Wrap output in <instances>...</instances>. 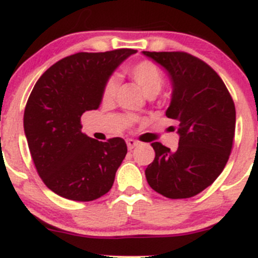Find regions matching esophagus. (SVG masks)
Returning a JSON list of instances; mask_svg holds the SVG:
<instances>
[{
    "instance_id": "34e87169",
    "label": "esophagus",
    "mask_w": 258,
    "mask_h": 258,
    "mask_svg": "<svg viewBox=\"0 0 258 258\" xmlns=\"http://www.w3.org/2000/svg\"><path fill=\"white\" fill-rule=\"evenodd\" d=\"M126 143H127V148H128L130 150H132V149L136 148V146L139 145V141L134 140V139H128V140H127Z\"/></svg>"
}]
</instances>
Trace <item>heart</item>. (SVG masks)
I'll return each mask as SVG.
<instances>
[{"mask_svg":"<svg viewBox=\"0 0 258 258\" xmlns=\"http://www.w3.org/2000/svg\"><path fill=\"white\" fill-rule=\"evenodd\" d=\"M126 72L134 79L135 83L140 86L143 93L148 96H155L159 91L162 90L163 85H164V74L160 70V67L153 61L149 59H144V61L136 62V63L131 64V66L126 67ZM115 90H117V80L114 78H110L105 81L104 86H103L102 91V100L104 103H110L114 99ZM136 118L134 117H126L124 122L126 124L135 123Z\"/></svg>","mask_w":258,"mask_h":258,"instance_id":"1","label":"heart"}]
</instances>
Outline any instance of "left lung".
<instances>
[{
	"instance_id": "8db88e82",
	"label": "left lung",
	"mask_w": 258,
	"mask_h": 258,
	"mask_svg": "<svg viewBox=\"0 0 258 258\" xmlns=\"http://www.w3.org/2000/svg\"><path fill=\"white\" fill-rule=\"evenodd\" d=\"M172 80V102L165 114L177 121L179 144L172 151L153 143L155 158L145 170L154 191L168 199H188L220 175L232 153L235 107L218 74L186 52H146Z\"/></svg>"
}]
</instances>
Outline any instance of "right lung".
<instances>
[{
    "instance_id": "add662e5",
    "label": "right lung",
    "mask_w": 258,
    "mask_h": 258,
    "mask_svg": "<svg viewBox=\"0 0 258 258\" xmlns=\"http://www.w3.org/2000/svg\"><path fill=\"white\" fill-rule=\"evenodd\" d=\"M135 49L79 52L50 66L31 90L24 131L45 186L64 199L93 201L113 186L127 154L121 137L107 143L81 132V115L98 109L105 81Z\"/></svg>"
}]
</instances>
